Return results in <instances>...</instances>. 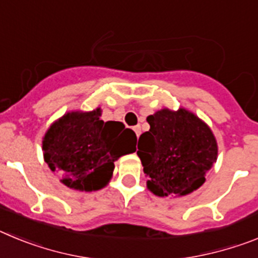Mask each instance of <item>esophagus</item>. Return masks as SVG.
Returning a JSON list of instances; mask_svg holds the SVG:
<instances>
[{"instance_id":"esophagus-1","label":"esophagus","mask_w":258,"mask_h":258,"mask_svg":"<svg viewBox=\"0 0 258 258\" xmlns=\"http://www.w3.org/2000/svg\"><path fill=\"white\" fill-rule=\"evenodd\" d=\"M133 131L136 132L137 137H140V134H141V126H140V125H137V126H133Z\"/></svg>"}]
</instances>
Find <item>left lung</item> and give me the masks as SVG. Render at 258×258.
<instances>
[{
  "label": "left lung",
  "mask_w": 258,
  "mask_h": 258,
  "mask_svg": "<svg viewBox=\"0 0 258 258\" xmlns=\"http://www.w3.org/2000/svg\"><path fill=\"white\" fill-rule=\"evenodd\" d=\"M150 131L141 134L138 151L147 188L156 197H186L206 182L217 161L211 127L188 109L161 108L147 116Z\"/></svg>",
  "instance_id": "obj_1"
}]
</instances>
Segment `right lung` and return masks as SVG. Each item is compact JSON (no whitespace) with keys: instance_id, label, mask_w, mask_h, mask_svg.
<instances>
[{"instance_id":"1","label":"right lung","mask_w":258,"mask_h":258,"mask_svg":"<svg viewBox=\"0 0 258 258\" xmlns=\"http://www.w3.org/2000/svg\"><path fill=\"white\" fill-rule=\"evenodd\" d=\"M101 107L70 111L42 138L44 160L60 182L77 191H97L111 181L118 157L136 151L137 136L122 122L101 120Z\"/></svg>"}]
</instances>
